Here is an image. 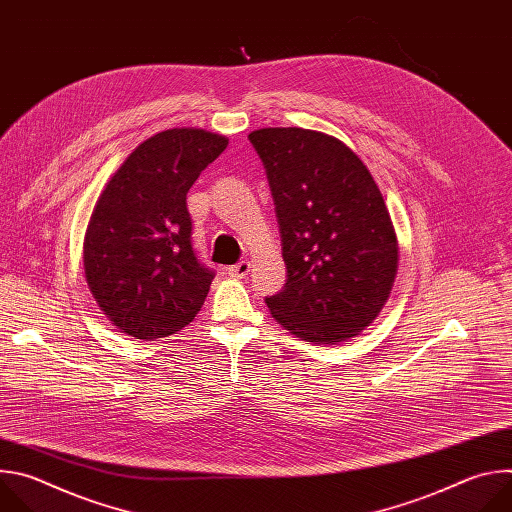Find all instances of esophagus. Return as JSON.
Masks as SVG:
<instances>
[{"label":"esophagus","instance_id":"34e87169","mask_svg":"<svg viewBox=\"0 0 512 512\" xmlns=\"http://www.w3.org/2000/svg\"><path fill=\"white\" fill-rule=\"evenodd\" d=\"M227 271H229V275L235 277V279H245V277L249 275V271H251V263H249V261H241V263L229 267Z\"/></svg>","mask_w":512,"mask_h":512}]
</instances>
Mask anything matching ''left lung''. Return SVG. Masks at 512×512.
I'll list each match as a JSON object with an SVG mask.
<instances>
[{
  "label": "left lung",
  "instance_id": "obj_1",
  "mask_svg": "<svg viewBox=\"0 0 512 512\" xmlns=\"http://www.w3.org/2000/svg\"><path fill=\"white\" fill-rule=\"evenodd\" d=\"M269 180L287 281L265 300L289 334L312 344L356 338L381 314L399 243L369 168L340 139L302 127L249 133Z\"/></svg>",
  "mask_w": 512,
  "mask_h": 512
}]
</instances>
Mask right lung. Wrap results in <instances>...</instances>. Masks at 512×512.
Listing matches in <instances>:
<instances>
[{
	"instance_id": "right-lung-1",
	"label": "right lung",
	"mask_w": 512,
	"mask_h": 512,
	"mask_svg": "<svg viewBox=\"0 0 512 512\" xmlns=\"http://www.w3.org/2000/svg\"><path fill=\"white\" fill-rule=\"evenodd\" d=\"M227 145L206 129L160 131L101 190L83 243L85 277L103 314L127 336H172L204 306L214 273L194 255L186 194Z\"/></svg>"
}]
</instances>
